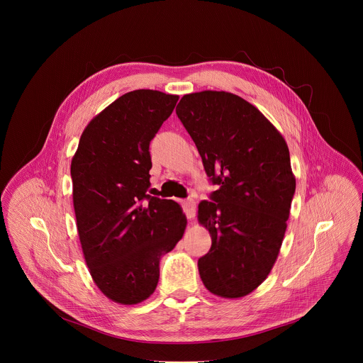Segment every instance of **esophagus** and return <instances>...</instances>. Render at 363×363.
<instances>
[{
  "label": "esophagus",
  "mask_w": 363,
  "mask_h": 363,
  "mask_svg": "<svg viewBox=\"0 0 363 363\" xmlns=\"http://www.w3.org/2000/svg\"><path fill=\"white\" fill-rule=\"evenodd\" d=\"M182 208H184V213H185L186 218L191 220V218L195 217V202H194V199H191V198L185 199L182 202Z\"/></svg>",
  "instance_id": "esophagus-1"
}]
</instances>
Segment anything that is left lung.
<instances>
[{
  "label": "left lung",
  "mask_w": 363,
  "mask_h": 363,
  "mask_svg": "<svg viewBox=\"0 0 363 363\" xmlns=\"http://www.w3.org/2000/svg\"><path fill=\"white\" fill-rule=\"evenodd\" d=\"M177 115L217 191L198 205L211 248L198 260L203 286L235 298L260 286L279 255L296 191L286 140L264 115L227 91L185 94Z\"/></svg>",
  "instance_id": "1"
}]
</instances>
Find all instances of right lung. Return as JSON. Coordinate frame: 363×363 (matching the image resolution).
<instances>
[{
  "label": "right lung",
  "instance_id": "add662e5",
  "mask_svg": "<svg viewBox=\"0 0 363 363\" xmlns=\"http://www.w3.org/2000/svg\"><path fill=\"white\" fill-rule=\"evenodd\" d=\"M177 101L145 89L121 96L86 126L72 161L84 260L96 286L116 303L146 300L157 289L161 255L184 235L181 206L149 195V145Z\"/></svg>",
  "mask_w": 363,
  "mask_h": 363
}]
</instances>
